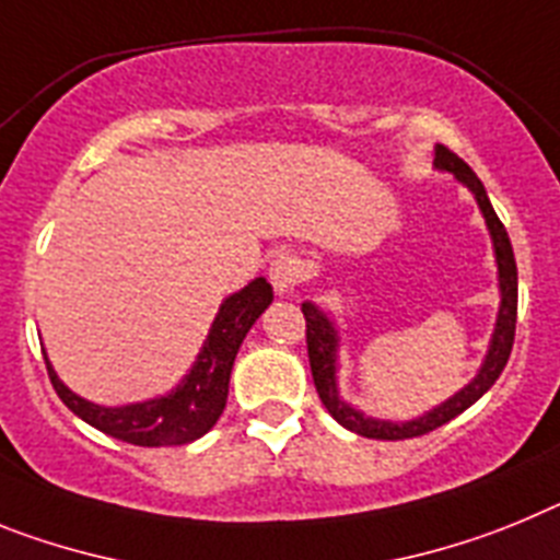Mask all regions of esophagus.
Instances as JSON below:
<instances>
[{"instance_id":"1","label":"esophagus","mask_w":560,"mask_h":560,"mask_svg":"<svg viewBox=\"0 0 560 560\" xmlns=\"http://www.w3.org/2000/svg\"><path fill=\"white\" fill-rule=\"evenodd\" d=\"M270 284L279 295L290 293L299 287V281L304 279V261L295 256V253H279L273 261H270Z\"/></svg>"}]
</instances>
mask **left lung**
Instances as JSON below:
<instances>
[{
	"mask_svg": "<svg viewBox=\"0 0 560 560\" xmlns=\"http://www.w3.org/2000/svg\"><path fill=\"white\" fill-rule=\"evenodd\" d=\"M436 168H445V172H454L456 179H462L470 191L476 194V202L482 208L485 220H488L490 236H493L495 247V265H499V284H502V310H499V320H495V332L490 340V352L485 358V366L479 372L470 386H465L456 397H451L448 402H442L440 408H434L431 415L420 417V420L411 422H383L372 420V417H363L361 411L349 408L347 402L338 397V388H335V329L329 324V318L320 313L313 304H304L301 313L307 320V354H310V369H313L315 392H318L320 402L327 406L329 415L340 422L343 428L354 431V434L369 436V440H411V436H422L434 428L445 425V422L454 420L456 415H462L465 408L474 406L479 397L499 381L502 369L508 366V358L513 352L515 340V315H518V273H515V256L513 245H510V236L504 231L502 220L495 217L493 206H490L488 194H485L482 179L476 177L474 168H470L459 154H454L448 145H436Z\"/></svg>",
	"mask_w": 560,
	"mask_h": 560,
	"instance_id": "left-lung-1",
	"label": "left lung"
}]
</instances>
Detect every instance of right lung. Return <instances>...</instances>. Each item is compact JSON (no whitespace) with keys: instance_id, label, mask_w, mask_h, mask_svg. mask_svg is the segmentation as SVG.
Wrapping results in <instances>:
<instances>
[{"instance_id":"1","label":"right lung","mask_w":560,"mask_h":560,"mask_svg":"<svg viewBox=\"0 0 560 560\" xmlns=\"http://www.w3.org/2000/svg\"><path fill=\"white\" fill-rule=\"evenodd\" d=\"M270 301H273V287L265 279L250 281L245 290L233 293L213 320L211 335H208L191 374L174 395L160 397V400L104 408L72 395L70 388L58 381V374L52 372L50 361L45 358L47 374H50L56 395L61 397V402L70 408L72 415H78L104 434L129 442V445H140V448L186 445V442L208 434L213 422L220 420L228 400V381H231L236 352H240L247 329L256 324V318L265 313Z\"/></svg>"}]
</instances>
